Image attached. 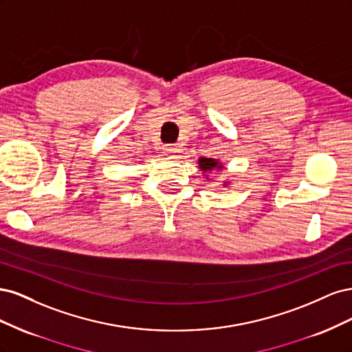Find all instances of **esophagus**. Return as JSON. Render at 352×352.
<instances>
[{
    "label": "esophagus",
    "mask_w": 352,
    "mask_h": 352,
    "mask_svg": "<svg viewBox=\"0 0 352 352\" xmlns=\"http://www.w3.org/2000/svg\"><path fill=\"white\" fill-rule=\"evenodd\" d=\"M164 151H166L167 155H170V157H177V155L180 154V148H179L177 144H176V145H166Z\"/></svg>",
    "instance_id": "obj_1"
}]
</instances>
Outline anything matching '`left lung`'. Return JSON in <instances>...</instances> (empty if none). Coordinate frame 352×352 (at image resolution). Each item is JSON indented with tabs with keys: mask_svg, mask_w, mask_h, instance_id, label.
<instances>
[{
	"mask_svg": "<svg viewBox=\"0 0 352 352\" xmlns=\"http://www.w3.org/2000/svg\"><path fill=\"white\" fill-rule=\"evenodd\" d=\"M198 164H199V168L202 170V172H212L214 167L221 168V166L216 162L214 158H199Z\"/></svg>",
	"mask_w": 352,
	"mask_h": 352,
	"instance_id": "obj_1",
	"label": "left lung"
}]
</instances>
